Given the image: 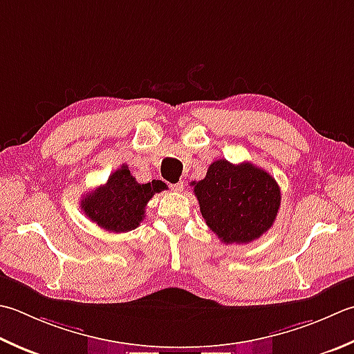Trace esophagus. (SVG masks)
<instances>
[{"label": "esophagus", "mask_w": 354, "mask_h": 354, "mask_svg": "<svg viewBox=\"0 0 354 354\" xmlns=\"http://www.w3.org/2000/svg\"><path fill=\"white\" fill-rule=\"evenodd\" d=\"M170 189H171L173 192H181V190L184 189V183L179 181V183H176V184H170Z\"/></svg>", "instance_id": "1"}]
</instances>
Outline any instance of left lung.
<instances>
[{"instance_id":"left-lung-1","label":"left lung","mask_w":354,"mask_h":354,"mask_svg":"<svg viewBox=\"0 0 354 354\" xmlns=\"http://www.w3.org/2000/svg\"><path fill=\"white\" fill-rule=\"evenodd\" d=\"M205 224L225 244H247L273 225L281 205L278 183L252 162L227 159L210 164L201 181H193Z\"/></svg>"}]
</instances>
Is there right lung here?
<instances>
[{
	"label": "right lung",
	"instance_id": "obj_1",
	"mask_svg": "<svg viewBox=\"0 0 354 354\" xmlns=\"http://www.w3.org/2000/svg\"><path fill=\"white\" fill-rule=\"evenodd\" d=\"M165 184L153 179L140 184L130 175L126 164L109 176L107 183L86 193L81 199V209L86 216L101 228L112 233L130 232L144 219L145 205L155 193L162 192Z\"/></svg>",
	"mask_w": 354,
	"mask_h": 354
}]
</instances>
